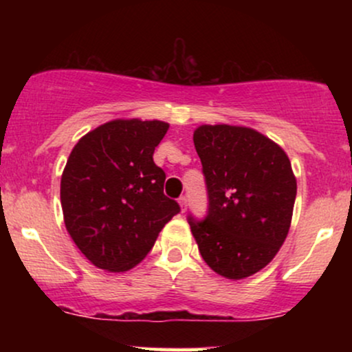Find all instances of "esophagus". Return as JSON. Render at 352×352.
I'll list each match as a JSON object with an SVG mask.
<instances>
[{"label":"esophagus","mask_w":352,"mask_h":352,"mask_svg":"<svg viewBox=\"0 0 352 352\" xmlns=\"http://www.w3.org/2000/svg\"><path fill=\"white\" fill-rule=\"evenodd\" d=\"M179 205H180L182 212H185V210H187V197H180Z\"/></svg>","instance_id":"34e87169"}]
</instances>
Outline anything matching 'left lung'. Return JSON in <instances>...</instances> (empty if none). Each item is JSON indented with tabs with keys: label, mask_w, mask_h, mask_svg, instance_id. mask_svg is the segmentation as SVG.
Segmentation results:
<instances>
[{
	"label": "left lung",
	"mask_w": 352,
	"mask_h": 352,
	"mask_svg": "<svg viewBox=\"0 0 352 352\" xmlns=\"http://www.w3.org/2000/svg\"><path fill=\"white\" fill-rule=\"evenodd\" d=\"M193 144L204 167L208 215L188 218L213 272L243 280L280 252L292 225L296 177L276 142L241 125H200Z\"/></svg>",
	"instance_id": "1"
}]
</instances>
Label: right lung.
Wrapping results in <instances>:
<instances>
[{
    "instance_id": "obj_1",
    "label": "right lung",
    "mask_w": 352,
    "mask_h": 352,
    "mask_svg": "<svg viewBox=\"0 0 352 352\" xmlns=\"http://www.w3.org/2000/svg\"><path fill=\"white\" fill-rule=\"evenodd\" d=\"M168 124L116 119L80 137L60 177V207L72 241L92 265L119 273L151 252L180 212L164 195L153 151Z\"/></svg>"
}]
</instances>
